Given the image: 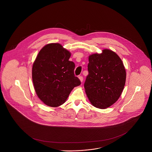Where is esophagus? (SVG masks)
Instances as JSON below:
<instances>
[{"mask_svg":"<svg viewBox=\"0 0 152 152\" xmlns=\"http://www.w3.org/2000/svg\"><path fill=\"white\" fill-rule=\"evenodd\" d=\"M78 78L80 79V81L82 83L83 81V76H79L78 77Z\"/></svg>","mask_w":152,"mask_h":152,"instance_id":"1","label":"esophagus"}]
</instances>
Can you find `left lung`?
<instances>
[{
	"label": "left lung",
	"instance_id": "1",
	"mask_svg": "<svg viewBox=\"0 0 152 152\" xmlns=\"http://www.w3.org/2000/svg\"><path fill=\"white\" fill-rule=\"evenodd\" d=\"M88 75L84 83L92 105L104 109L117 101L124 88L126 71L119 56L105 49L88 57Z\"/></svg>",
	"mask_w": 152,
	"mask_h": 152
}]
</instances>
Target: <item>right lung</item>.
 <instances>
[{
    "instance_id": "obj_1",
    "label": "right lung",
    "mask_w": 152,
    "mask_h": 152,
    "mask_svg": "<svg viewBox=\"0 0 152 152\" xmlns=\"http://www.w3.org/2000/svg\"><path fill=\"white\" fill-rule=\"evenodd\" d=\"M71 53L59 43H50L39 52L32 67V80L37 96L47 106L62 105L81 81L75 76Z\"/></svg>"
}]
</instances>
